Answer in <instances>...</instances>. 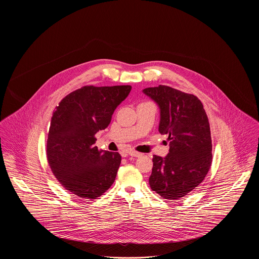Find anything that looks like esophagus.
Wrapping results in <instances>:
<instances>
[{
  "instance_id": "1",
  "label": "esophagus",
  "mask_w": 259,
  "mask_h": 259,
  "mask_svg": "<svg viewBox=\"0 0 259 259\" xmlns=\"http://www.w3.org/2000/svg\"><path fill=\"white\" fill-rule=\"evenodd\" d=\"M128 154H129L130 156H133V157H140V156H142V153L137 152L135 150H129V151H128Z\"/></svg>"
}]
</instances>
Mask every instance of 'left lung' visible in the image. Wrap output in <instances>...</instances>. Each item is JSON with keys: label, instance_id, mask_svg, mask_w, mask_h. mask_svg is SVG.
Segmentation results:
<instances>
[{"label": "left lung", "instance_id": "left-lung-1", "mask_svg": "<svg viewBox=\"0 0 259 259\" xmlns=\"http://www.w3.org/2000/svg\"><path fill=\"white\" fill-rule=\"evenodd\" d=\"M143 93L160 111L158 131L168 136L169 153L154 155L149 185L161 197H184L200 185L211 164V139L206 111L192 94L166 85L148 87Z\"/></svg>", "mask_w": 259, "mask_h": 259}]
</instances>
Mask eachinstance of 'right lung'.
Segmentation results:
<instances>
[{
  "instance_id": "1",
  "label": "right lung",
  "mask_w": 259,
  "mask_h": 259,
  "mask_svg": "<svg viewBox=\"0 0 259 259\" xmlns=\"http://www.w3.org/2000/svg\"><path fill=\"white\" fill-rule=\"evenodd\" d=\"M130 85L84 87L67 95L53 112L47 155L62 186L74 195L96 199L113 184L121 156L95 147V134L111 123Z\"/></svg>"
}]
</instances>
